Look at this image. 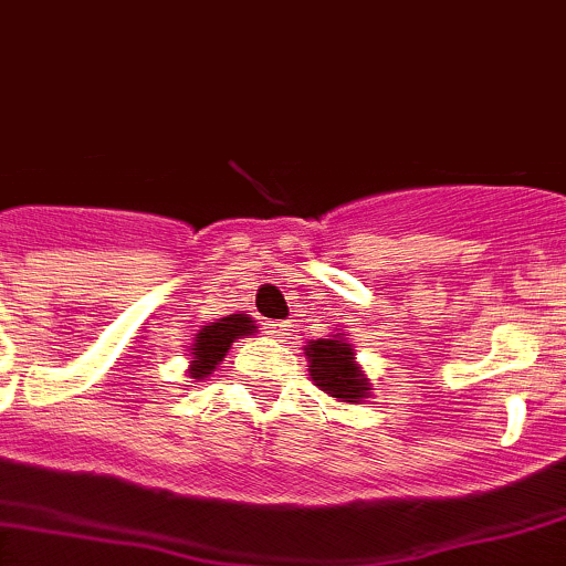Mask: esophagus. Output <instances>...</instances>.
Masks as SVG:
<instances>
[{
	"label": "esophagus",
	"instance_id": "esophagus-1",
	"mask_svg": "<svg viewBox=\"0 0 566 566\" xmlns=\"http://www.w3.org/2000/svg\"><path fill=\"white\" fill-rule=\"evenodd\" d=\"M266 332H270L272 337H285V334H289V326L281 324V321H270V324H266Z\"/></svg>",
	"mask_w": 566,
	"mask_h": 566
}]
</instances>
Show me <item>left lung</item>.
Listing matches in <instances>:
<instances>
[{
	"label": "left lung",
	"instance_id": "obj_1",
	"mask_svg": "<svg viewBox=\"0 0 566 566\" xmlns=\"http://www.w3.org/2000/svg\"><path fill=\"white\" fill-rule=\"evenodd\" d=\"M310 378L324 394L345 405H361L373 397V382L356 361L350 337L334 332L324 339H310L305 345Z\"/></svg>",
	"mask_w": 566,
	"mask_h": 566
}]
</instances>
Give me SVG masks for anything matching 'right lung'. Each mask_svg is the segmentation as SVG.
<instances>
[{"mask_svg": "<svg viewBox=\"0 0 566 566\" xmlns=\"http://www.w3.org/2000/svg\"><path fill=\"white\" fill-rule=\"evenodd\" d=\"M259 332L256 321L245 313H232L227 318H216L210 324L199 326L193 334V343L188 345V378L193 382L210 378L216 373L218 364L223 361L237 339L248 337V334Z\"/></svg>", "mask_w": 566, "mask_h": 566, "instance_id": "obj_1", "label": "right lung"}]
</instances>
